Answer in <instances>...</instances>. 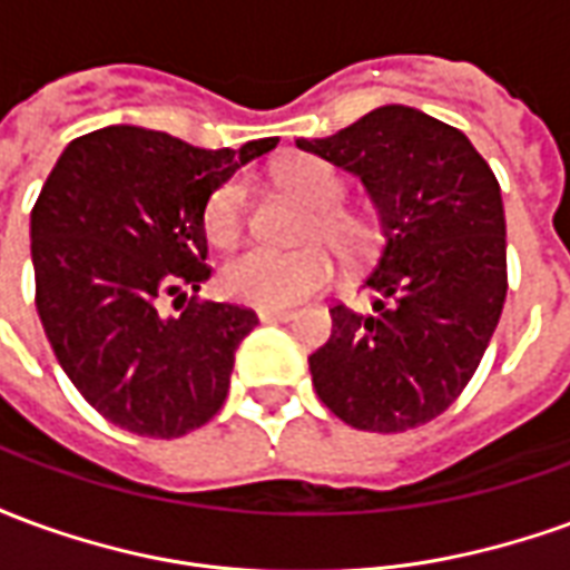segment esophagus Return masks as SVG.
<instances>
[{
    "mask_svg": "<svg viewBox=\"0 0 570 570\" xmlns=\"http://www.w3.org/2000/svg\"><path fill=\"white\" fill-rule=\"evenodd\" d=\"M293 317H296V311H289V308H259L262 323H284V321H293Z\"/></svg>",
    "mask_w": 570,
    "mask_h": 570,
    "instance_id": "34e87169",
    "label": "esophagus"
}]
</instances>
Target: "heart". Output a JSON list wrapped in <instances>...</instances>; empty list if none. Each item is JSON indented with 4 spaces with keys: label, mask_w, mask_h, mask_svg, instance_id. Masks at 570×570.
Segmentation results:
<instances>
[{
    "label": "heart",
    "mask_w": 570,
    "mask_h": 570,
    "mask_svg": "<svg viewBox=\"0 0 570 570\" xmlns=\"http://www.w3.org/2000/svg\"><path fill=\"white\" fill-rule=\"evenodd\" d=\"M277 176L296 198L305 200L311 210H317L314 223L308 225V240L321 237L345 262L370 253L375 228L363 213L338 207L345 198V179L330 164L317 158H298L284 164ZM244 225H247V186L240 179H225L207 198L204 232L216 247H232L244 235ZM330 277H333V262L321 247H253L225 262L223 289L228 298L253 308H289L323 289Z\"/></svg>",
    "instance_id": "1"
}]
</instances>
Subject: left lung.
<instances>
[{"label": "left lung", "mask_w": 570, "mask_h": 570, "mask_svg": "<svg viewBox=\"0 0 570 570\" xmlns=\"http://www.w3.org/2000/svg\"><path fill=\"white\" fill-rule=\"evenodd\" d=\"M296 146L357 176L382 223L360 281L375 293L372 311L330 308L333 335L308 357L314 391L357 430L428 424L473 379L501 321V186L461 130L412 106H379Z\"/></svg>", "instance_id": "obj_1"}]
</instances>
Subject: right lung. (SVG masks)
<instances>
[{"label":"right lung","instance_id":"right-lung-1","mask_svg":"<svg viewBox=\"0 0 570 570\" xmlns=\"http://www.w3.org/2000/svg\"><path fill=\"white\" fill-rule=\"evenodd\" d=\"M274 146L198 149L109 125L69 142L45 179L30 216L39 321L69 382L121 430L176 440L223 409L259 317L188 296L210 277L204 207Z\"/></svg>","mask_w":570,"mask_h":570}]
</instances>
